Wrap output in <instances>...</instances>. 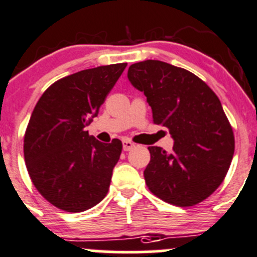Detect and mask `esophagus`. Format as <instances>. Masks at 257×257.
Masks as SVG:
<instances>
[{"mask_svg": "<svg viewBox=\"0 0 257 257\" xmlns=\"http://www.w3.org/2000/svg\"><path fill=\"white\" fill-rule=\"evenodd\" d=\"M136 148V144L133 143V142L128 141V139H124L123 141V149L125 150V152H129V150L134 149Z\"/></svg>", "mask_w": 257, "mask_h": 257, "instance_id": "1", "label": "esophagus"}]
</instances>
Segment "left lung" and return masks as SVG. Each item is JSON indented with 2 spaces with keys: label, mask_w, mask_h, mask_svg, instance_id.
I'll return each mask as SVG.
<instances>
[{
  "label": "left lung",
  "mask_w": 257,
  "mask_h": 257,
  "mask_svg": "<svg viewBox=\"0 0 257 257\" xmlns=\"http://www.w3.org/2000/svg\"><path fill=\"white\" fill-rule=\"evenodd\" d=\"M128 78L144 92L154 124L174 139L172 153L148 148L147 186L172 205L201 203L224 181L234 155V132L219 98L194 73L162 61L132 64Z\"/></svg>",
  "instance_id": "8db88e82"
}]
</instances>
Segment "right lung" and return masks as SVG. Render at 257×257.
<instances>
[{"label": "right lung", "instance_id": "1", "mask_svg": "<svg viewBox=\"0 0 257 257\" xmlns=\"http://www.w3.org/2000/svg\"><path fill=\"white\" fill-rule=\"evenodd\" d=\"M125 67L100 66L58 79L33 109L23 141L26 168L38 193L63 211H85L109 190L123 144L100 143L84 128Z\"/></svg>", "mask_w": 257, "mask_h": 257}]
</instances>
